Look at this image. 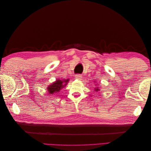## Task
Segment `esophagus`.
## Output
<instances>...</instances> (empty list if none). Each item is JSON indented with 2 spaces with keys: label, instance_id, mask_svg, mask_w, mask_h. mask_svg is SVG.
Instances as JSON below:
<instances>
[{
  "label": "esophagus",
  "instance_id": "34e87169",
  "mask_svg": "<svg viewBox=\"0 0 151 151\" xmlns=\"http://www.w3.org/2000/svg\"><path fill=\"white\" fill-rule=\"evenodd\" d=\"M76 78L77 79L81 80L82 78H83V76H82L81 75H80V74H76Z\"/></svg>",
  "mask_w": 151,
  "mask_h": 151
}]
</instances>
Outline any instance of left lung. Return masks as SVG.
I'll use <instances>...</instances> for the list:
<instances>
[{
	"label": "left lung",
	"instance_id": "8db88e82",
	"mask_svg": "<svg viewBox=\"0 0 151 151\" xmlns=\"http://www.w3.org/2000/svg\"><path fill=\"white\" fill-rule=\"evenodd\" d=\"M98 90H99V87H98V88H95V91H98Z\"/></svg>",
	"mask_w": 151,
	"mask_h": 151
}]
</instances>
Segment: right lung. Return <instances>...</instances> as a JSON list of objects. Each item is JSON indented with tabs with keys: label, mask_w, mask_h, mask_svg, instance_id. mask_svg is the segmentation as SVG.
Returning a JSON list of instances; mask_svg holds the SVG:
<instances>
[{
	"label": "right lung",
	"mask_w": 151,
	"mask_h": 151,
	"mask_svg": "<svg viewBox=\"0 0 151 151\" xmlns=\"http://www.w3.org/2000/svg\"><path fill=\"white\" fill-rule=\"evenodd\" d=\"M69 81V79H65V80H60V79L57 80L55 83H52V84H50V86H48L47 88V91L49 93V94H54L55 93H59L60 91L62 88H64L65 86H66L67 83Z\"/></svg>",
	"instance_id": "right-lung-1"
}]
</instances>
